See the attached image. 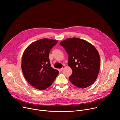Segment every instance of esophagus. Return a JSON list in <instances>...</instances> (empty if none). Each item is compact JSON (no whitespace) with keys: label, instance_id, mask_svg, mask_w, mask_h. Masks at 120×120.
Returning <instances> with one entry per match:
<instances>
[{"label":"esophagus","instance_id":"1","mask_svg":"<svg viewBox=\"0 0 120 120\" xmlns=\"http://www.w3.org/2000/svg\"><path fill=\"white\" fill-rule=\"evenodd\" d=\"M65 67V65H63V67L62 68H61V69H60L59 70L60 71H63V70L64 69V68Z\"/></svg>","mask_w":120,"mask_h":120}]
</instances>
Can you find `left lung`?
I'll list each match as a JSON object with an SVG mask.
<instances>
[{
  "instance_id": "8db88e82",
  "label": "left lung",
  "mask_w": 120,
  "mask_h": 120,
  "mask_svg": "<svg viewBox=\"0 0 120 120\" xmlns=\"http://www.w3.org/2000/svg\"><path fill=\"white\" fill-rule=\"evenodd\" d=\"M60 45L68 55V64L73 71L70 81L79 88L90 86L96 80L100 67L96 49L87 41L76 38L61 41Z\"/></svg>"
}]
</instances>
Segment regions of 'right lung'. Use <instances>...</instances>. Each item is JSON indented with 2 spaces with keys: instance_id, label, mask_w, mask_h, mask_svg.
I'll return each mask as SVG.
<instances>
[{
  "instance_id": "1",
  "label": "right lung",
  "mask_w": 120,
  "mask_h": 120,
  "mask_svg": "<svg viewBox=\"0 0 120 120\" xmlns=\"http://www.w3.org/2000/svg\"><path fill=\"white\" fill-rule=\"evenodd\" d=\"M57 40L43 38L30 44L25 50L21 68L27 82L34 88L44 90L52 84L59 74L51 67L49 54Z\"/></svg>"
}]
</instances>
